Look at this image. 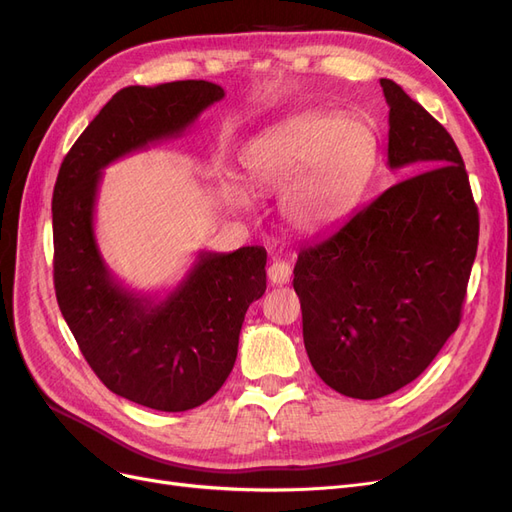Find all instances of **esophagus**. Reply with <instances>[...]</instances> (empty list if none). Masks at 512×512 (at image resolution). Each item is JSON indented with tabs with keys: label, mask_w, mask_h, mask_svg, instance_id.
Here are the masks:
<instances>
[{
	"label": "esophagus",
	"mask_w": 512,
	"mask_h": 512,
	"mask_svg": "<svg viewBox=\"0 0 512 512\" xmlns=\"http://www.w3.org/2000/svg\"><path fill=\"white\" fill-rule=\"evenodd\" d=\"M267 275H269V282L273 286H282L286 282H290V275H292V269L286 260H273L269 269H267Z\"/></svg>",
	"instance_id": "1"
}]
</instances>
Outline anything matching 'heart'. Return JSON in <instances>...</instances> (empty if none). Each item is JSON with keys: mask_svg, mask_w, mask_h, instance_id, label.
Instances as JSON below:
<instances>
[{"mask_svg": "<svg viewBox=\"0 0 512 512\" xmlns=\"http://www.w3.org/2000/svg\"><path fill=\"white\" fill-rule=\"evenodd\" d=\"M376 156L363 119L307 113L269 128L241 153L245 179L282 196V218L303 237L322 235L354 209Z\"/></svg>", "mask_w": 512, "mask_h": 512, "instance_id": "obj_1", "label": "heart"}]
</instances>
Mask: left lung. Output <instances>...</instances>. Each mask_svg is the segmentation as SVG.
<instances>
[{
	"instance_id": "left-lung-1",
	"label": "left lung",
	"mask_w": 512,
	"mask_h": 512,
	"mask_svg": "<svg viewBox=\"0 0 512 512\" xmlns=\"http://www.w3.org/2000/svg\"><path fill=\"white\" fill-rule=\"evenodd\" d=\"M380 85L386 164L406 179L305 245L292 280L309 363L354 399L391 395L436 359L459 327L478 247V209L451 134L397 83Z\"/></svg>"
}]
</instances>
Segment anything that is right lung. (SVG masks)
Masks as SVG:
<instances>
[{"label": "right lung", "mask_w": 512, "mask_h": 512, "mask_svg": "<svg viewBox=\"0 0 512 512\" xmlns=\"http://www.w3.org/2000/svg\"><path fill=\"white\" fill-rule=\"evenodd\" d=\"M224 98L209 81L126 87L104 104L61 162L53 190V280L61 314L106 389L160 412L205 404L237 359L247 307L267 290L265 247L200 252L164 299L108 271L94 235L102 170L177 138Z\"/></svg>", "instance_id": "1"}]
</instances>
